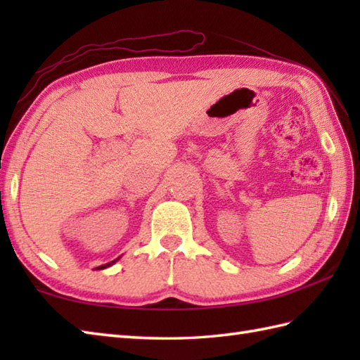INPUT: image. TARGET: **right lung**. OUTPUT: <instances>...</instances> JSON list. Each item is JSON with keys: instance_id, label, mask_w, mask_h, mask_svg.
Returning <instances> with one entry per match:
<instances>
[{"instance_id": "add662e5", "label": "right lung", "mask_w": 360, "mask_h": 360, "mask_svg": "<svg viewBox=\"0 0 360 360\" xmlns=\"http://www.w3.org/2000/svg\"><path fill=\"white\" fill-rule=\"evenodd\" d=\"M117 259H120V257H117L116 259H112V262H110V263H106V264H102V266H98V267H96L97 271H101V269H106V267H110V266H112L114 263L117 262Z\"/></svg>"}]
</instances>
